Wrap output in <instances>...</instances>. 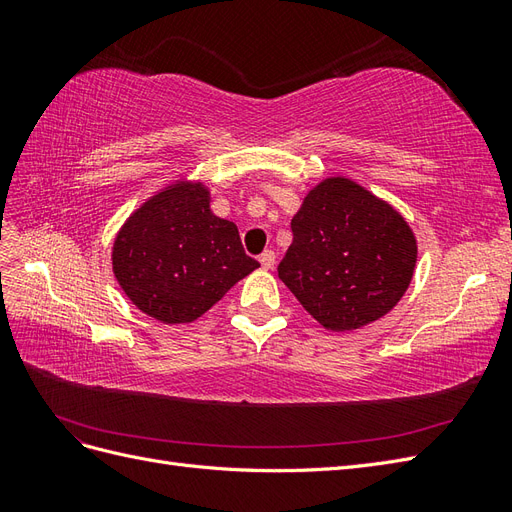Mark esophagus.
Segmentation results:
<instances>
[{
  "label": "esophagus",
  "instance_id": "obj_1",
  "mask_svg": "<svg viewBox=\"0 0 512 512\" xmlns=\"http://www.w3.org/2000/svg\"><path fill=\"white\" fill-rule=\"evenodd\" d=\"M260 265H262V269H273V265H275V252H271V250H265L260 254Z\"/></svg>",
  "mask_w": 512,
  "mask_h": 512
}]
</instances>
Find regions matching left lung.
Wrapping results in <instances>:
<instances>
[{
  "instance_id": "left-lung-1",
  "label": "left lung",
  "mask_w": 512,
  "mask_h": 512,
  "mask_svg": "<svg viewBox=\"0 0 512 512\" xmlns=\"http://www.w3.org/2000/svg\"><path fill=\"white\" fill-rule=\"evenodd\" d=\"M280 280L324 329L354 331L408 290L416 239L389 203L346 177L320 181L292 222Z\"/></svg>"
}]
</instances>
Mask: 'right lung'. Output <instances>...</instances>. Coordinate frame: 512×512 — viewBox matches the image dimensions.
Returning a JSON list of instances; mask_svg holds the SVG:
<instances>
[{"label":"right lung","instance_id":"add662e5","mask_svg":"<svg viewBox=\"0 0 512 512\" xmlns=\"http://www.w3.org/2000/svg\"><path fill=\"white\" fill-rule=\"evenodd\" d=\"M203 183L177 181L136 209L113 243V273L143 314L166 324L203 316L258 260L235 222L213 215Z\"/></svg>","mask_w":512,"mask_h":512}]
</instances>
